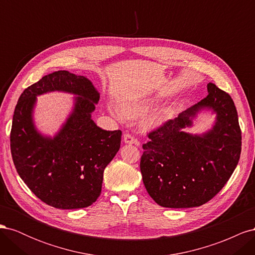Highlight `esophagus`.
Listing matches in <instances>:
<instances>
[{
    "mask_svg": "<svg viewBox=\"0 0 255 255\" xmlns=\"http://www.w3.org/2000/svg\"><path fill=\"white\" fill-rule=\"evenodd\" d=\"M123 141H125L126 143H128V144H135L137 146L140 145L139 141H138L137 139H135V138L132 135H129V134H125V136H123Z\"/></svg>",
    "mask_w": 255,
    "mask_h": 255,
    "instance_id": "esophagus-1",
    "label": "esophagus"
}]
</instances>
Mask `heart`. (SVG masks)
Here are the masks:
<instances>
[{"label":"heart","instance_id":"b5f03b06","mask_svg":"<svg viewBox=\"0 0 255 255\" xmlns=\"http://www.w3.org/2000/svg\"><path fill=\"white\" fill-rule=\"evenodd\" d=\"M158 102V99L156 97H143L138 99L132 100H125V101L120 102V111L114 105L109 106L110 113L116 118H122V115L126 118L134 119L142 116L146 112H149L154 105H156ZM169 117V111L167 109L160 110L156 113H153L152 115L145 117L141 121V128L149 132V130L156 129L164 126V123L167 121Z\"/></svg>","mask_w":255,"mask_h":255}]
</instances>
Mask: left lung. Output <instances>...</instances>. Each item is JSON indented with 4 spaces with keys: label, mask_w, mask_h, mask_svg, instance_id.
<instances>
[{
    "label": "left lung",
    "mask_w": 255,
    "mask_h": 255,
    "mask_svg": "<svg viewBox=\"0 0 255 255\" xmlns=\"http://www.w3.org/2000/svg\"><path fill=\"white\" fill-rule=\"evenodd\" d=\"M208 95L173 120L149 133L142 145L144 187L158 205L188 208L210 201L225 186L241 157L242 132L232 98L215 84ZM215 115L202 133L186 132L201 112Z\"/></svg>",
    "instance_id": "left-lung-1"
}]
</instances>
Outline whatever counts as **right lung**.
Instances as JSON below:
<instances>
[{
  "instance_id": "1",
  "label": "right lung",
  "mask_w": 255,
  "mask_h": 255,
  "mask_svg": "<svg viewBox=\"0 0 255 255\" xmlns=\"http://www.w3.org/2000/svg\"><path fill=\"white\" fill-rule=\"evenodd\" d=\"M58 91L70 93L73 109L53 136L35 127L36 97ZM100 92L86 76L59 70L27 87L12 118L10 150L14 167L41 201L60 210H75L97 201L104 169L120 149L121 130L99 128L91 115Z\"/></svg>"
}]
</instances>
